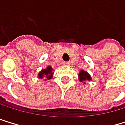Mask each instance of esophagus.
Returning a JSON list of instances; mask_svg holds the SVG:
<instances>
[{"label":"esophagus","mask_w":125,"mask_h":125,"mask_svg":"<svg viewBox=\"0 0 125 125\" xmlns=\"http://www.w3.org/2000/svg\"><path fill=\"white\" fill-rule=\"evenodd\" d=\"M63 65L68 66V65H70V62L69 61H65V62H64V63H63Z\"/></svg>","instance_id":"esophagus-1"}]
</instances>
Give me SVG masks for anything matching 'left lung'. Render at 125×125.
<instances>
[{"label":"left lung","instance_id":"1","mask_svg":"<svg viewBox=\"0 0 125 125\" xmlns=\"http://www.w3.org/2000/svg\"><path fill=\"white\" fill-rule=\"evenodd\" d=\"M79 80L81 82H83V81H86V80H91L92 78H91L90 75L87 73L86 71L84 70H81L80 73L79 74Z\"/></svg>","mask_w":125,"mask_h":125}]
</instances>
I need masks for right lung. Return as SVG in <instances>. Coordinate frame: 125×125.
Listing matches in <instances>:
<instances>
[{"mask_svg":"<svg viewBox=\"0 0 125 125\" xmlns=\"http://www.w3.org/2000/svg\"><path fill=\"white\" fill-rule=\"evenodd\" d=\"M52 69L50 66H49L46 69H42L38 74V77L40 79H42L44 76H46V78L47 79H50L52 77Z\"/></svg>","mask_w":125,"mask_h":125,"instance_id":"1","label":"right lung"}]
</instances>
